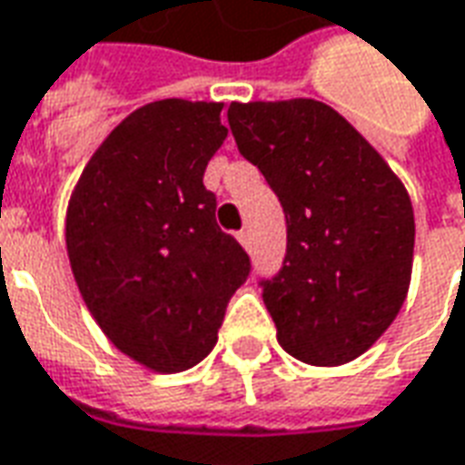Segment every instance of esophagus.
I'll use <instances>...</instances> for the list:
<instances>
[{
    "label": "esophagus",
    "instance_id": "obj_1",
    "mask_svg": "<svg viewBox=\"0 0 465 465\" xmlns=\"http://www.w3.org/2000/svg\"><path fill=\"white\" fill-rule=\"evenodd\" d=\"M236 239H239V243H242L243 249H252V232H249V229H243V232L236 233Z\"/></svg>",
    "mask_w": 465,
    "mask_h": 465
}]
</instances>
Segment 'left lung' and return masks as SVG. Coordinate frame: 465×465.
<instances>
[{
	"mask_svg": "<svg viewBox=\"0 0 465 465\" xmlns=\"http://www.w3.org/2000/svg\"><path fill=\"white\" fill-rule=\"evenodd\" d=\"M239 153L287 219V256L262 279L279 345L307 365H345L398 317L413 272L411 196L337 110L310 97L232 103Z\"/></svg>",
	"mask_w": 465,
	"mask_h": 465,
	"instance_id": "1",
	"label": "left lung"
}]
</instances>
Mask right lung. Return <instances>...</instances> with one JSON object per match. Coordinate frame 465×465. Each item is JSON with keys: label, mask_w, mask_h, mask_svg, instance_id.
Returning <instances> with one entry per match:
<instances>
[{"label": "right lung", "mask_w": 465, "mask_h": 465, "mask_svg": "<svg viewBox=\"0 0 465 465\" xmlns=\"http://www.w3.org/2000/svg\"><path fill=\"white\" fill-rule=\"evenodd\" d=\"M222 110L181 97L138 108L87 161L67 206V256L87 310L120 352L155 372L209 355L252 272L203 186L229 135Z\"/></svg>", "instance_id": "add662e5"}]
</instances>
